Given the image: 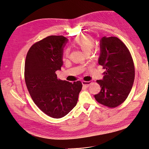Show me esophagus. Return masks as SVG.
<instances>
[{"instance_id": "esophagus-1", "label": "esophagus", "mask_w": 149, "mask_h": 149, "mask_svg": "<svg viewBox=\"0 0 149 149\" xmlns=\"http://www.w3.org/2000/svg\"><path fill=\"white\" fill-rule=\"evenodd\" d=\"M82 84L83 87H88V86L92 84V82H91V81H82Z\"/></svg>"}]
</instances>
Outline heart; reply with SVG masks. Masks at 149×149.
I'll return each mask as SVG.
<instances>
[{
	"instance_id": "heart-1",
	"label": "heart",
	"mask_w": 149,
	"mask_h": 149,
	"mask_svg": "<svg viewBox=\"0 0 149 149\" xmlns=\"http://www.w3.org/2000/svg\"><path fill=\"white\" fill-rule=\"evenodd\" d=\"M95 40L90 35L82 33L78 35L74 39V44L81 48L85 54H89L95 46ZM68 49H65L63 52V56L67 57L68 55Z\"/></svg>"
}]
</instances>
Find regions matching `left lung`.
<instances>
[{"mask_svg":"<svg viewBox=\"0 0 149 149\" xmlns=\"http://www.w3.org/2000/svg\"><path fill=\"white\" fill-rule=\"evenodd\" d=\"M100 49L98 63L105 71L103 79L97 81L101 91L94 97L99 103L114 108L125 101L132 90L134 62L128 47L117 37H103Z\"/></svg>","mask_w":149,"mask_h":149,"instance_id":"left-lung-1","label":"left lung"}]
</instances>
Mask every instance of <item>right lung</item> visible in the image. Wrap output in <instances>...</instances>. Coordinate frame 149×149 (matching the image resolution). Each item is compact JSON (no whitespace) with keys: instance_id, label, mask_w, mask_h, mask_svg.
I'll return each instance as SVG.
<instances>
[{"instance_id":"1","label":"right lung","mask_w":149,"mask_h":149,"mask_svg":"<svg viewBox=\"0 0 149 149\" xmlns=\"http://www.w3.org/2000/svg\"><path fill=\"white\" fill-rule=\"evenodd\" d=\"M67 38L51 35L34 43L26 58L24 79L35 104L48 116H66L78 102L82 84L57 78L56 71L63 64V47Z\"/></svg>"}]
</instances>
